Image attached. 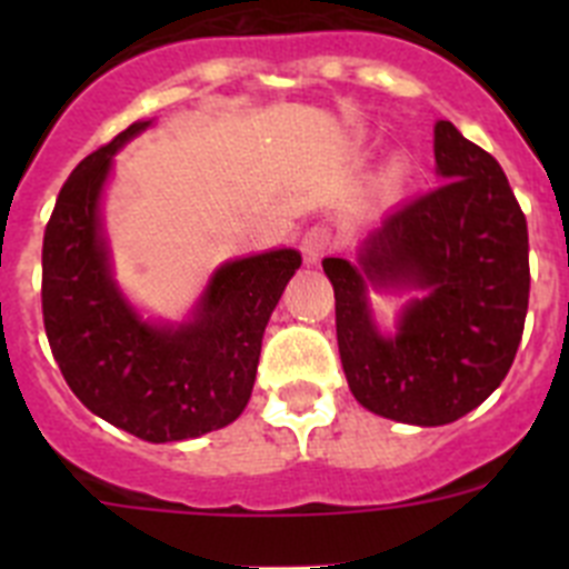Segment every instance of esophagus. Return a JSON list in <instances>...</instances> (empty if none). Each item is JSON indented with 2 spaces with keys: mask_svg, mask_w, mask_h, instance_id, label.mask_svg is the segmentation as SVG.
Instances as JSON below:
<instances>
[{
  "mask_svg": "<svg viewBox=\"0 0 569 569\" xmlns=\"http://www.w3.org/2000/svg\"><path fill=\"white\" fill-rule=\"evenodd\" d=\"M299 248H301V256H305V261H308V264H316L321 256L333 248V230H330L328 224H313V228H308L305 233H301Z\"/></svg>",
  "mask_w": 569,
  "mask_h": 569,
  "instance_id": "34e87169",
  "label": "esophagus"
}]
</instances>
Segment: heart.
Returning <instances> with one entry per match:
<instances>
[{"label": "heart", "mask_w": 569, "mask_h": 569, "mask_svg": "<svg viewBox=\"0 0 569 569\" xmlns=\"http://www.w3.org/2000/svg\"><path fill=\"white\" fill-rule=\"evenodd\" d=\"M401 173V164H393V176Z\"/></svg>", "instance_id": "obj_1"}]
</instances>
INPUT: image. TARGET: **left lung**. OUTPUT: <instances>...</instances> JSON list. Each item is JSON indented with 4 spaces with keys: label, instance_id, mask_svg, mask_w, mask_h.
Returning <instances> with one entry per match:
<instances>
[{
    "label": "left lung",
    "instance_id": "1",
    "mask_svg": "<svg viewBox=\"0 0 569 569\" xmlns=\"http://www.w3.org/2000/svg\"><path fill=\"white\" fill-rule=\"evenodd\" d=\"M441 184L367 236L359 268L325 259L336 339L356 401L405 425H450L505 381L530 299V248L501 164L450 122L436 124ZM421 287L387 340L366 308V281Z\"/></svg>",
    "mask_w": 569,
    "mask_h": 569
}]
</instances>
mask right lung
I'll list each match as a JSON object with an SVG mask.
<instances>
[{"label": "right lung", "instance_id": "1", "mask_svg": "<svg viewBox=\"0 0 569 569\" xmlns=\"http://www.w3.org/2000/svg\"><path fill=\"white\" fill-rule=\"evenodd\" d=\"M148 124L93 150L59 190L42 244V316L53 359L90 413L162 445L239 419L261 336L301 256L270 250L224 264L182 328L139 319L110 279L99 196L116 150Z\"/></svg>", "mask_w": 569, "mask_h": 569}]
</instances>
